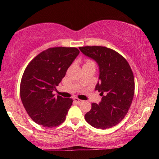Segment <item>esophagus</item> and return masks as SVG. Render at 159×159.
Here are the masks:
<instances>
[{
    "label": "esophagus",
    "instance_id": "obj_1",
    "mask_svg": "<svg viewBox=\"0 0 159 159\" xmlns=\"http://www.w3.org/2000/svg\"><path fill=\"white\" fill-rule=\"evenodd\" d=\"M74 101H75L76 103H82V100L77 98H74Z\"/></svg>",
    "mask_w": 159,
    "mask_h": 159
}]
</instances>
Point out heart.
Listing matches in <instances>:
<instances>
[{
	"label": "heart",
	"mask_w": 159,
	"mask_h": 159,
	"mask_svg": "<svg viewBox=\"0 0 159 159\" xmlns=\"http://www.w3.org/2000/svg\"><path fill=\"white\" fill-rule=\"evenodd\" d=\"M94 64V63H93V61H91L90 59H86L85 60V64Z\"/></svg>",
	"instance_id": "obj_1"
}]
</instances>
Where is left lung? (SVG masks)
Wrapping results in <instances>:
<instances>
[{
    "mask_svg": "<svg viewBox=\"0 0 159 159\" xmlns=\"http://www.w3.org/2000/svg\"><path fill=\"white\" fill-rule=\"evenodd\" d=\"M79 48L98 64L100 84H97L95 90L103 96L99 104L92 103L84 119L97 129L114 127L125 118L133 100L134 80L131 67L122 56L108 48L84 46Z\"/></svg>",
    "mask_w": 159,
    "mask_h": 159,
    "instance_id": "obj_1",
    "label": "left lung"
}]
</instances>
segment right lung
I'll return each instance as SVG.
<instances>
[{
	"mask_svg": "<svg viewBox=\"0 0 159 159\" xmlns=\"http://www.w3.org/2000/svg\"><path fill=\"white\" fill-rule=\"evenodd\" d=\"M80 53L77 48H50L37 55L24 71L20 97L26 111L44 127H57L66 119L71 98L55 97L53 91Z\"/></svg>",
	"mask_w": 159,
	"mask_h": 159,
	"instance_id": "add662e5",
	"label": "right lung"
}]
</instances>
